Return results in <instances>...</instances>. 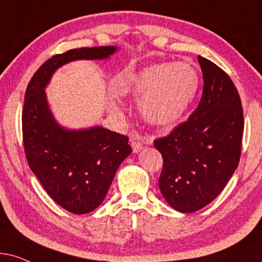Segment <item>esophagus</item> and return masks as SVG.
<instances>
[{
	"mask_svg": "<svg viewBox=\"0 0 262 262\" xmlns=\"http://www.w3.org/2000/svg\"><path fill=\"white\" fill-rule=\"evenodd\" d=\"M130 145H132V147H133V152H135V153L141 151V148L144 147V144H142L141 139L139 137L132 138L130 139Z\"/></svg>",
	"mask_w": 262,
	"mask_h": 262,
	"instance_id": "esophagus-1",
	"label": "esophagus"
}]
</instances>
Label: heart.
I'll list each match as a JSON object with an SVG mask.
<instances>
[{
    "mask_svg": "<svg viewBox=\"0 0 262 262\" xmlns=\"http://www.w3.org/2000/svg\"><path fill=\"white\" fill-rule=\"evenodd\" d=\"M199 75L186 62L156 63L133 73L124 80L122 92L140 100L142 117L151 124L167 125L183 116L196 96ZM113 113L120 114L117 106Z\"/></svg>",
    "mask_w": 262,
    "mask_h": 262,
    "instance_id": "heart-1",
    "label": "heart"
}]
</instances>
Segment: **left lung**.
<instances>
[{"label":"left lung","mask_w":262,"mask_h":262,"mask_svg":"<svg viewBox=\"0 0 262 262\" xmlns=\"http://www.w3.org/2000/svg\"><path fill=\"white\" fill-rule=\"evenodd\" d=\"M204 90L187 121L156 139L162 153L159 188L172 208L191 213L218 196L235 172L245 129L243 109L230 76L198 56Z\"/></svg>","instance_id":"left-lung-1"}]
</instances>
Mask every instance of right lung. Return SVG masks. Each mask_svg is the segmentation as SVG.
Instances as JSON below:
<instances>
[{"label": "right lung", "instance_id": "1", "mask_svg": "<svg viewBox=\"0 0 262 262\" xmlns=\"http://www.w3.org/2000/svg\"><path fill=\"white\" fill-rule=\"evenodd\" d=\"M115 47L72 49L54 55L27 85L23 107V141L27 163L56 204L85 214L102 204L121 163L130 155L125 135L102 127L67 130L49 110L45 86L57 68L75 60H102Z\"/></svg>", "mask_w": 262, "mask_h": 262}]
</instances>
